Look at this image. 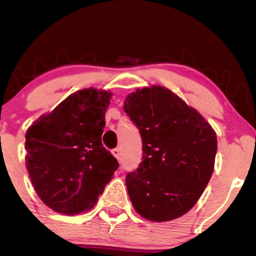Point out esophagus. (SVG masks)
<instances>
[{
	"instance_id": "1",
	"label": "esophagus",
	"mask_w": 256,
	"mask_h": 256,
	"mask_svg": "<svg viewBox=\"0 0 256 256\" xmlns=\"http://www.w3.org/2000/svg\"><path fill=\"white\" fill-rule=\"evenodd\" d=\"M112 154L116 158V160L118 161L122 160V152H120V149H118V148L113 149V150H112Z\"/></svg>"
}]
</instances>
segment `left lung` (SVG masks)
<instances>
[{
	"instance_id": "8db88e82",
	"label": "left lung",
	"mask_w": 256,
	"mask_h": 256,
	"mask_svg": "<svg viewBox=\"0 0 256 256\" xmlns=\"http://www.w3.org/2000/svg\"><path fill=\"white\" fill-rule=\"evenodd\" d=\"M125 113L142 137V162L126 176L134 210L152 222L189 212L214 170L216 134L204 116L162 86L137 89Z\"/></svg>"
}]
</instances>
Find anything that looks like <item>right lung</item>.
<instances>
[{
    "instance_id": "add662e5",
    "label": "right lung",
    "mask_w": 256,
    "mask_h": 256,
    "mask_svg": "<svg viewBox=\"0 0 256 256\" xmlns=\"http://www.w3.org/2000/svg\"><path fill=\"white\" fill-rule=\"evenodd\" d=\"M112 94L84 89L72 94L26 132V167L40 198L55 212L90 210L118 170L102 146Z\"/></svg>"
}]
</instances>
